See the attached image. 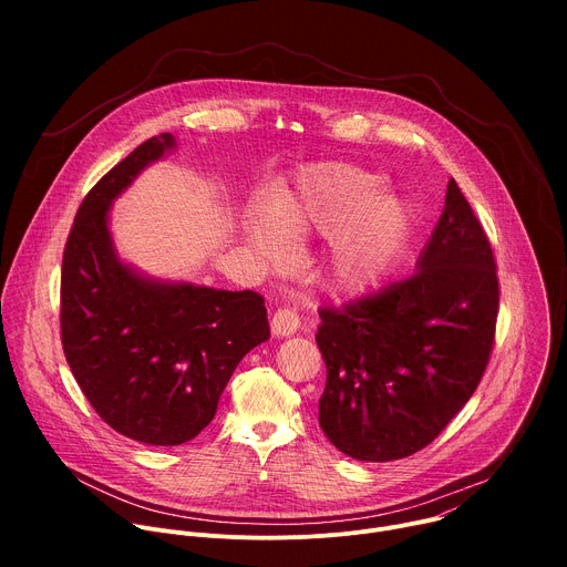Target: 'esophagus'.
Instances as JSON below:
<instances>
[{
    "label": "esophagus",
    "mask_w": 567,
    "mask_h": 567,
    "mask_svg": "<svg viewBox=\"0 0 567 567\" xmlns=\"http://www.w3.org/2000/svg\"><path fill=\"white\" fill-rule=\"evenodd\" d=\"M298 328H300V316L289 307H282L271 316L274 337H291Z\"/></svg>",
    "instance_id": "34e87169"
}]
</instances>
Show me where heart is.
<instances>
[{
	"mask_svg": "<svg viewBox=\"0 0 567 567\" xmlns=\"http://www.w3.org/2000/svg\"><path fill=\"white\" fill-rule=\"evenodd\" d=\"M411 233V210L401 197L379 190V177L330 161L300 173L291 190L274 199L271 215L247 219L249 245L267 260L287 256V237H330L326 271L341 291L374 287L392 267Z\"/></svg>",
	"mask_w": 567,
	"mask_h": 567,
	"instance_id": "obj_1",
	"label": "heart"
}]
</instances>
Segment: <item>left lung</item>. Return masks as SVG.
Instances as JSON below:
<instances>
[{
    "label": "left lung",
    "mask_w": 567,
    "mask_h": 567,
    "mask_svg": "<svg viewBox=\"0 0 567 567\" xmlns=\"http://www.w3.org/2000/svg\"><path fill=\"white\" fill-rule=\"evenodd\" d=\"M498 276L489 237L449 182L415 274L320 309L328 368L318 424L346 455L390 462L429 446L475 392L494 348Z\"/></svg>",
    "instance_id": "8db88e82"
}]
</instances>
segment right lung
<instances>
[{"label": "right lung", "mask_w": 567, "mask_h": 567, "mask_svg": "<svg viewBox=\"0 0 567 567\" xmlns=\"http://www.w3.org/2000/svg\"><path fill=\"white\" fill-rule=\"evenodd\" d=\"M175 147L171 132L147 138L87 193L60 282L62 348L80 390L116 433L152 446L197 437L237 363L271 334L260 293L154 280L118 258L114 199Z\"/></svg>", "instance_id": "obj_1"}]
</instances>
